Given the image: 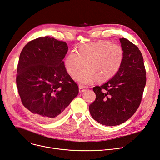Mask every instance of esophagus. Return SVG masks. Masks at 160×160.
I'll list each match as a JSON object with an SVG mask.
<instances>
[{
  "mask_svg": "<svg viewBox=\"0 0 160 160\" xmlns=\"http://www.w3.org/2000/svg\"><path fill=\"white\" fill-rule=\"evenodd\" d=\"M85 90H86V87L82 86H79V92H80V93L83 92Z\"/></svg>",
  "mask_w": 160,
  "mask_h": 160,
  "instance_id": "1",
  "label": "esophagus"
}]
</instances>
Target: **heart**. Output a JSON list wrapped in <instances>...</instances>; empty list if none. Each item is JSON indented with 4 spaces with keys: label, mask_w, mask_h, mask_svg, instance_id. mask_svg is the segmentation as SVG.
<instances>
[{
    "label": "heart",
    "mask_w": 160,
    "mask_h": 160,
    "mask_svg": "<svg viewBox=\"0 0 160 160\" xmlns=\"http://www.w3.org/2000/svg\"><path fill=\"white\" fill-rule=\"evenodd\" d=\"M124 59V49L119 43L103 40L80 45L77 52L72 50L65 60V67L74 74L84 65V69L76 74L74 79L80 84H91L95 80L105 82L118 72Z\"/></svg>",
    "instance_id": "1"
}]
</instances>
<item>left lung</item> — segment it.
Wrapping results in <instances>:
<instances>
[{
	"label": "left lung",
	"mask_w": 160,
	"mask_h": 160,
	"mask_svg": "<svg viewBox=\"0 0 160 160\" xmlns=\"http://www.w3.org/2000/svg\"><path fill=\"white\" fill-rule=\"evenodd\" d=\"M120 42L124 49V59L120 70L100 86L93 88L95 101L89 105L91 115L106 126L121 124L138 109L146 84V70L138 47L125 38Z\"/></svg>",
	"instance_id": "obj_1"
}]
</instances>
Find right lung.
Here are the masks:
<instances>
[{
  "label": "right lung",
  "mask_w": 160,
  "mask_h": 160,
  "mask_svg": "<svg viewBox=\"0 0 160 160\" xmlns=\"http://www.w3.org/2000/svg\"><path fill=\"white\" fill-rule=\"evenodd\" d=\"M67 51L65 42L45 36L29 41L20 54L16 83L21 102L43 122L61 117L78 94L63 61Z\"/></svg>",
  "instance_id": "right-lung-1"
}]
</instances>
